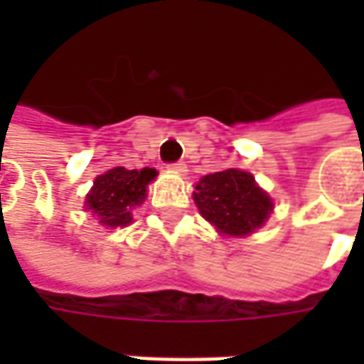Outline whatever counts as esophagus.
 Returning <instances> with one entry per match:
<instances>
[{
	"label": "esophagus",
	"instance_id": "esophagus-1",
	"mask_svg": "<svg viewBox=\"0 0 364 364\" xmlns=\"http://www.w3.org/2000/svg\"><path fill=\"white\" fill-rule=\"evenodd\" d=\"M168 168H170L172 172H176V174H184V172H186V164H184V161H174V164H170Z\"/></svg>",
	"mask_w": 364,
	"mask_h": 364
}]
</instances>
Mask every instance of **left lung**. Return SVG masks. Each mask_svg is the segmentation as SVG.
Segmentation results:
<instances>
[{"instance_id": "1", "label": "left lung", "mask_w": 364, "mask_h": 364, "mask_svg": "<svg viewBox=\"0 0 364 364\" xmlns=\"http://www.w3.org/2000/svg\"><path fill=\"white\" fill-rule=\"evenodd\" d=\"M192 198L200 215L227 237L255 232L273 210L269 194L259 188L249 172L237 168L203 176Z\"/></svg>"}]
</instances>
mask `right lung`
<instances>
[{
    "instance_id": "obj_1",
    "label": "right lung",
    "mask_w": 364,
    "mask_h": 364,
    "mask_svg": "<svg viewBox=\"0 0 364 364\" xmlns=\"http://www.w3.org/2000/svg\"><path fill=\"white\" fill-rule=\"evenodd\" d=\"M158 176L154 168L127 170L111 168L97 176L91 192L85 198V206L97 215L103 227H127L133 220L132 210L141 206L147 196V184Z\"/></svg>"
}]
</instances>
